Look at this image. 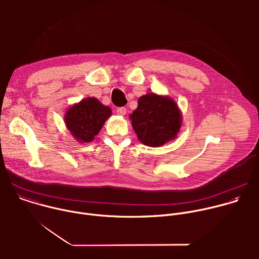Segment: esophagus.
I'll list each match as a JSON object with an SVG mask.
<instances>
[{
	"label": "esophagus",
	"instance_id": "esophagus-1",
	"mask_svg": "<svg viewBox=\"0 0 259 259\" xmlns=\"http://www.w3.org/2000/svg\"><path fill=\"white\" fill-rule=\"evenodd\" d=\"M126 108L125 107H118L117 108V114L120 116H125L126 115Z\"/></svg>",
	"mask_w": 259,
	"mask_h": 259
}]
</instances>
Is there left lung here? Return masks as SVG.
Returning a JSON list of instances; mask_svg holds the SVG:
<instances>
[{"label":"left lung","mask_w":259,"mask_h":259,"mask_svg":"<svg viewBox=\"0 0 259 259\" xmlns=\"http://www.w3.org/2000/svg\"><path fill=\"white\" fill-rule=\"evenodd\" d=\"M129 118L139 141L152 147L175 139L182 125L181 110L175 100L154 92L139 97L137 108Z\"/></svg>","instance_id":"obj_1"}]
</instances>
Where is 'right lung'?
Returning <instances> with one entry per match:
<instances>
[{"label": "right lung", "mask_w": 259, "mask_h": 259, "mask_svg": "<svg viewBox=\"0 0 259 259\" xmlns=\"http://www.w3.org/2000/svg\"><path fill=\"white\" fill-rule=\"evenodd\" d=\"M110 116V107L103 105L95 97H87L66 109L64 123L78 142L88 143L94 140Z\"/></svg>", "instance_id": "right-lung-1"}]
</instances>
